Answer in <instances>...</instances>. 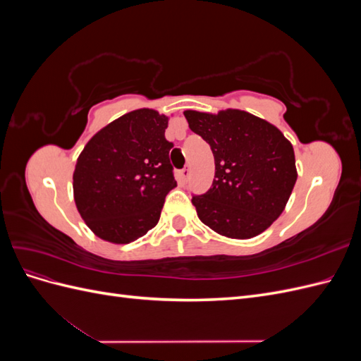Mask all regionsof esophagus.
I'll return each instance as SVG.
<instances>
[{
  "label": "esophagus",
  "instance_id": "34e87169",
  "mask_svg": "<svg viewBox=\"0 0 361 361\" xmlns=\"http://www.w3.org/2000/svg\"><path fill=\"white\" fill-rule=\"evenodd\" d=\"M179 179H180V182H182V183L188 182V179H190V169H183V170H180V171H179Z\"/></svg>",
  "mask_w": 361,
  "mask_h": 361
}]
</instances>
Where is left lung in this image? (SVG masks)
Returning a JSON list of instances; mask_svg holds the SVG:
<instances>
[{"instance_id":"obj_1","label":"left lung","mask_w":361,"mask_h":361,"mask_svg":"<svg viewBox=\"0 0 361 361\" xmlns=\"http://www.w3.org/2000/svg\"><path fill=\"white\" fill-rule=\"evenodd\" d=\"M183 114L215 161L211 190L191 200L200 221L232 239L265 232L285 211L298 178L290 141L265 118L235 108Z\"/></svg>"}]
</instances>
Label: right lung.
I'll return each instance as SVG.
<instances>
[{
  "label": "right lung",
  "mask_w": 361,
  "mask_h": 361,
  "mask_svg": "<svg viewBox=\"0 0 361 361\" xmlns=\"http://www.w3.org/2000/svg\"><path fill=\"white\" fill-rule=\"evenodd\" d=\"M169 116L140 108L104 126L76 159L73 199L104 241L129 244L154 228L176 187L166 140Z\"/></svg>",
  "instance_id": "1"
}]
</instances>
